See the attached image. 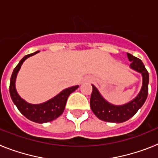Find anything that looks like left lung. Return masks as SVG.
Wrapping results in <instances>:
<instances>
[{
	"instance_id": "left-lung-1",
	"label": "left lung",
	"mask_w": 158,
	"mask_h": 158,
	"mask_svg": "<svg viewBox=\"0 0 158 158\" xmlns=\"http://www.w3.org/2000/svg\"><path fill=\"white\" fill-rule=\"evenodd\" d=\"M127 57L131 62L130 67L134 70L140 73L142 76V89L134 100L123 105H114L107 102L99 93L98 89L92 85L93 92L90 98V107L95 115L105 122L119 123L128 120L136 114L147 98L149 73L139 58L129 53H127Z\"/></svg>"
}]
</instances>
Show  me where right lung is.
<instances>
[{
	"label": "right lung",
	"instance_id": "1",
	"mask_svg": "<svg viewBox=\"0 0 158 158\" xmlns=\"http://www.w3.org/2000/svg\"><path fill=\"white\" fill-rule=\"evenodd\" d=\"M38 52H40V51H36V52L32 53V54L25 55L19 61L18 65L14 69L12 77H11L9 93H10L11 98H12L15 105L17 107L18 110L26 118L35 123H44L53 121L62 115L64 111V109H65L67 99H68L69 96L73 92H74L79 86H73V87L64 89L59 94L53 97L51 100L44 102L43 104H31L23 100L16 92V86H15L16 76H17V73L20 69V67H21L22 64L25 60L29 57L32 56V55H35Z\"/></svg>",
	"mask_w": 158,
	"mask_h": 158
}]
</instances>
